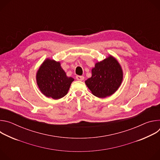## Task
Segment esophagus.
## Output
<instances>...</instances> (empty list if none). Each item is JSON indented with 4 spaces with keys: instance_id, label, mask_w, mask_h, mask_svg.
Returning a JSON list of instances; mask_svg holds the SVG:
<instances>
[{
    "instance_id": "1",
    "label": "esophagus",
    "mask_w": 160,
    "mask_h": 160,
    "mask_svg": "<svg viewBox=\"0 0 160 160\" xmlns=\"http://www.w3.org/2000/svg\"><path fill=\"white\" fill-rule=\"evenodd\" d=\"M76 78H77V80H78L82 81V80H84V77H83V76H77V77H76Z\"/></svg>"
}]
</instances>
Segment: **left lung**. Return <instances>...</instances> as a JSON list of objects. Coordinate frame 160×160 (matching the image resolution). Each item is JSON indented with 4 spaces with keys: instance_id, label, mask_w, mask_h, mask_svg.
<instances>
[{
    "instance_id": "obj_1",
    "label": "left lung",
    "mask_w": 160,
    "mask_h": 160,
    "mask_svg": "<svg viewBox=\"0 0 160 160\" xmlns=\"http://www.w3.org/2000/svg\"><path fill=\"white\" fill-rule=\"evenodd\" d=\"M123 73L116 58L109 55L96 63L92 69V77L85 83L92 94L99 98L111 96L120 87Z\"/></svg>"
}]
</instances>
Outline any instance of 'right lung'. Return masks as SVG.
I'll use <instances>...</instances> for the list:
<instances>
[{"label": "right lung", "mask_w": 160, "mask_h": 160, "mask_svg": "<svg viewBox=\"0 0 160 160\" xmlns=\"http://www.w3.org/2000/svg\"><path fill=\"white\" fill-rule=\"evenodd\" d=\"M36 80L40 90L44 96L59 99L68 94L74 78L66 76L60 62L48 58L39 67Z\"/></svg>", "instance_id": "right-lung-1"}]
</instances>
